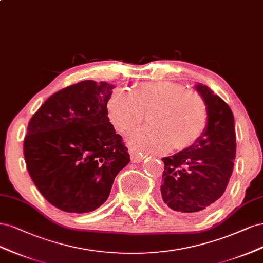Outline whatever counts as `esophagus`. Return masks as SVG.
<instances>
[{"label": "esophagus", "mask_w": 263, "mask_h": 263, "mask_svg": "<svg viewBox=\"0 0 263 263\" xmlns=\"http://www.w3.org/2000/svg\"><path fill=\"white\" fill-rule=\"evenodd\" d=\"M129 153H130L131 160L133 163H140L141 160L144 158V155L142 153H139L137 149H134L132 147L129 148Z\"/></svg>", "instance_id": "34e87169"}]
</instances>
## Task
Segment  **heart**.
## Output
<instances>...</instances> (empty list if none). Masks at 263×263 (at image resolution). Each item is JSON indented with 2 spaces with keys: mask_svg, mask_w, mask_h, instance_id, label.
Segmentation results:
<instances>
[{
  "mask_svg": "<svg viewBox=\"0 0 263 263\" xmlns=\"http://www.w3.org/2000/svg\"><path fill=\"white\" fill-rule=\"evenodd\" d=\"M106 109L110 122L122 133L135 128L147 114L151 125L135 130L130 137V144L137 151L163 152L172 145L184 149L202 137L208 125L203 98L172 81L139 84L131 95L115 91Z\"/></svg>",
  "mask_w": 263,
  "mask_h": 263,
  "instance_id": "b5f03b06",
  "label": "heart"
}]
</instances>
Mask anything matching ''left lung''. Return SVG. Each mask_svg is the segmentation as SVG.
Returning <instances> with one entry per match:
<instances>
[{"label":"left lung","mask_w":263,"mask_h":263,"mask_svg":"<svg viewBox=\"0 0 263 263\" xmlns=\"http://www.w3.org/2000/svg\"><path fill=\"white\" fill-rule=\"evenodd\" d=\"M196 89L208 109L205 131L193 145L162 158L163 201L172 210L187 214L208 212L223 196L236 156L235 122L230 106L206 85L198 84Z\"/></svg>","instance_id":"8db88e82"}]
</instances>
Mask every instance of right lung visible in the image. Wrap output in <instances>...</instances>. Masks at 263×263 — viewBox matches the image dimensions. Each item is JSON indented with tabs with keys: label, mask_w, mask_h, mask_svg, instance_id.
Instances as JSON below:
<instances>
[{
	"label": "right lung",
	"mask_w": 263,
	"mask_h": 263,
	"mask_svg": "<svg viewBox=\"0 0 263 263\" xmlns=\"http://www.w3.org/2000/svg\"><path fill=\"white\" fill-rule=\"evenodd\" d=\"M115 85L83 81L50 96L31 117L24 156L44 198L69 213H87L108 199L116 176L130 162L109 122Z\"/></svg>",
	"instance_id": "add662e5"
}]
</instances>
